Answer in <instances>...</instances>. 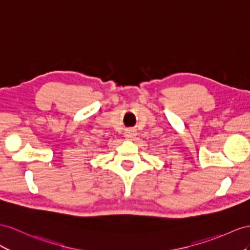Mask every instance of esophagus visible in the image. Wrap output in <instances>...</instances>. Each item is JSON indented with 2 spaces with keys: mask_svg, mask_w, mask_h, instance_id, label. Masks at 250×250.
<instances>
[{
  "mask_svg": "<svg viewBox=\"0 0 250 250\" xmlns=\"http://www.w3.org/2000/svg\"><path fill=\"white\" fill-rule=\"evenodd\" d=\"M125 136L126 139H133V138H135L136 133H135V131H134V130H127L125 133Z\"/></svg>",
  "mask_w": 250,
  "mask_h": 250,
  "instance_id": "esophagus-1",
  "label": "esophagus"
}]
</instances>
